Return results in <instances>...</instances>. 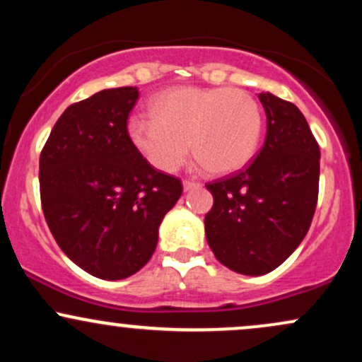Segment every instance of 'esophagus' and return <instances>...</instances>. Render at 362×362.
<instances>
[{
  "instance_id": "34e87169",
  "label": "esophagus",
  "mask_w": 362,
  "mask_h": 362,
  "mask_svg": "<svg viewBox=\"0 0 362 362\" xmlns=\"http://www.w3.org/2000/svg\"><path fill=\"white\" fill-rule=\"evenodd\" d=\"M201 184L199 182H194V180H184V189L185 190H192V189H199Z\"/></svg>"
}]
</instances>
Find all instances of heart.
I'll return each instance as SVG.
<instances>
[{
  "label": "heart",
  "instance_id": "b5f03b06",
  "mask_svg": "<svg viewBox=\"0 0 362 362\" xmlns=\"http://www.w3.org/2000/svg\"><path fill=\"white\" fill-rule=\"evenodd\" d=\"M153 117L134 115L129 138L160 172H175L194 156L207 172L226 175L242 170L255 156L262 138V110L240 88L178 86L156 95L149 103Z\"/></svg>",
  "mask_w": 362,
  "mask_h": 362
}]
</instances>
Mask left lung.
<instances>
[{
	"label": "left lung",
	"instance_id": "8db88e82",
	"mask_svg": "<svg viewBox=\"0 0 362 362\" xmlns=\"http://www.w3.org/2000/svg\"><path fill=\"white\" fill-rule=\"evenodd\" d=\"M267 115L264 146L245 170L206 187L214 204L206 214V238L231 271L262 276L298 248L318 201L320 148L294 103L260 93Z\"/></svg>",
	"mask_w": 362,
	"mask_h": 362
}]
</instances>
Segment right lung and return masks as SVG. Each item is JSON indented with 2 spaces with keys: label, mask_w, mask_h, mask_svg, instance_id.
Returning a JSON list of instances; mask_svg holds the SVG:
<instances>
[{
  "label": "right lung",
  "mask_w": 362,
  "mask_h": 362,
  "mask_svg": "<svg viewBox=\"0 0 362 362\" xmlns=\"http://www.w3.org/2000/svg\"><path fill=\"white\" fill-rule=\"evenodd\" d=\"M138 98L136 86H122L73 103L40 153L49 230L61 250L98 279H126L146 265L158 228L184 190L180 178L153 168L129 138Z\"/></svg>",
  "instance_id": "1"
}]
</instances>
